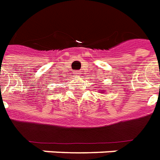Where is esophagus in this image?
I'll return each instance as SVG.
<instances>
[{
    "mask_svg": "<svg viewBox=\"0 0 160 160\" xmlns=\"http://www.w3.org/2000/svg\"><path fill=\"white\" fill-rule=\"evenodd\" d=\"M75 76H76L77 78L80 77V72H79V71H76V72H75Z\"/></svg>",
    "mask_w": 160,
    "mask_h": 160,
    "instance_id": "34e87169",
    "label": "esophagus"
}]
</instances>
